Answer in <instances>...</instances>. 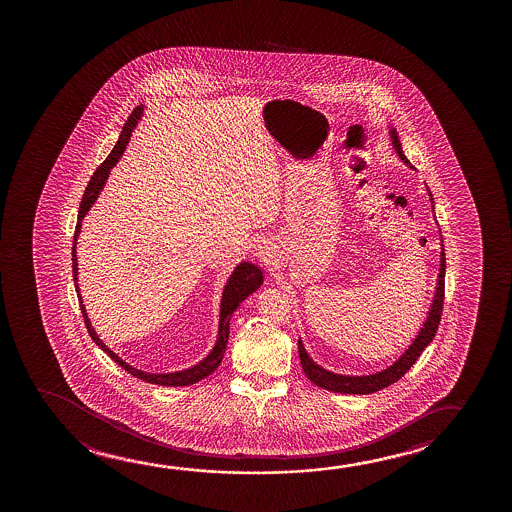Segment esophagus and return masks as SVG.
I'll list each match as a JSON object with an SVG mask.
<instances>
[{
  "label": "esophagus",
  "mask_w": 512,
  "mask_h": 512,
  "mask_svg": "<svg viewBox=\"0 0 512 512\" xmlns=\"http://www.w3.org/2000/svg\"><path fill=\"white\" fill-rule=\"evenodd\" d=\"M260 257H262V255H260Z\"/></svg>",
  "instance_id": "1"
}]
</instances>
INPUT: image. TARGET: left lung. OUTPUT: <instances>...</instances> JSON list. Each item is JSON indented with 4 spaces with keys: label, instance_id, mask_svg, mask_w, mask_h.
<instances>
[{
    "label": "left lung",
    "instance_id": "1",
    "mask_svg": "<svg viewBox=\"0 0 512 512\" xmlns=\"http://www.w3.org/2000/svg\"><path fill=\"white\" fill-rule=\"evenodd\" d=\"M390 138H392V145L395 152L399 154L400 161H407L406 155L402 152V143L399 140V134L395 129H390ZM411 166V164H409ZM413 168V166H411ZM430 194V190H428ZM430 201H432V210H434V199L430 194ZM444 276H446V253H444V245L441 250V269H439V280H437V290H435L434 301L428 311L427 320L423 323L418 336L414 339L413 344L404 351V355L395 362V364L386 367L381 372L376 374H369V376H343V374H334V372L325 371L323 367L315 364L309 358L308 351L304 350V344L299 339V357H301L302 369L306 372L308 379L311 383H315L320 388H325L329 392L336 393H350V395H365V393H374L383 390L386 386L392 385L395 381H399L404 374H406L414 362L418 360L421 351L427 348L428 344L432 343L435 337L437 327L441 323L442 306H444Z\"/></svg>",
    "mask_w": 512,
    "mask_h": 512
}]
</instances>
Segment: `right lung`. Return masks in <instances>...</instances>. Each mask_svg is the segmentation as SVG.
<instances>
[{
    "label": "right lung",
    "instance_id": "1",
    "mask_svg": "<svg viewBox=\"0 0 512 512\" xmlns=\"http://www.w3.org/2000/svg\"><path fill=\"white\" fill-rule=\"evenodd\" d=\"M141 115H143V106H136L133 113L129 115V119L126 120V124L122 127L119 141L115 143V147H113L110 155L103 161V164L94 171V175H92L91 180H89V185L85 187L84 197H82L80 210H78V220L77 227H75V236H73V246H71L73 280L75 281L78 280L77 238L78 234H80V229H82V218L87 215V211L91 210L92 204L96 203L99 192L105 187L106 178L110 175V169L119 162L120 157L124 154L127 143L131 140V134H133L134 127L138 124V120L141 119ZM262 281H264V276H262V271H260L259 267L252 264V262H241V264L234 269L231 278L225 283L224 294H222V301H220V323H218L217 343L213 346V350L210 351V355L204 358V360H201L199 364L190 367V369H185V371L180 372H169V374H150V372L134 369L133 365L127 364L119 355H115V353L99 339L96 330L92 329L91 320H89L87 311H85L84 301H82V295H80L78 285H75V288H77L78 302H80V309H82V316H84L85 327H87L89 336L92 337V341L98 344L101 350L105 351L108 357L112 358L113 362H117L122 369H126L129 374H133L134 378L143 379V381L152 383V385L189 386L194 385L197 381H201V379L206 378V376H210L211 372L215 371L218 365H220L222 358H224L225 348H227V341H229V322H231L232 313L238 309L239 304L245 301L248 295L253 294V292L262 285Z\"/></svg>",
    "mask_w": 512,
    "mask_h": 512
}]
</instances>
